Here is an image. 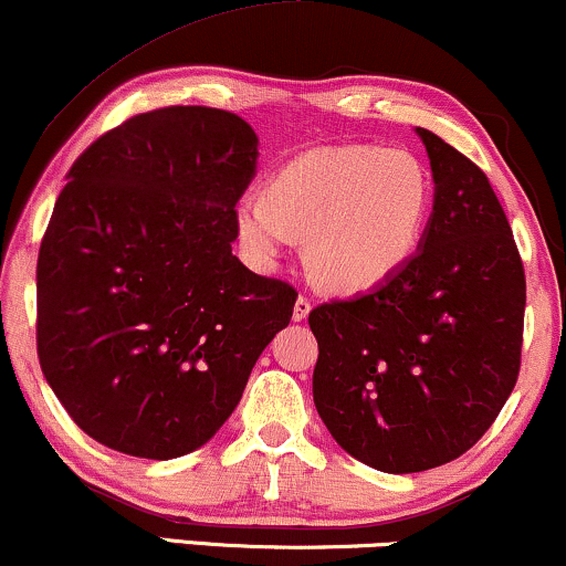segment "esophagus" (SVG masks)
I'll use <instances>...</instances> for the list:
<instances>
[{"label": "esophagus", "instance_id": "obj_1", "mask_svg": "<svg viewBox=\"0 0 566 566\" xmlns=\"http://www.w3.org/2000/svg\"><path fill=\"white\" fill-rule=\"evenodd\" d=\"M312 312V302L306 296H298L296 304H294V323H304L306 317H310Z\"/></svg>", "mask_w": 566, "mask_h": 566}]
</instances>
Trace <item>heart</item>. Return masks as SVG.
I'll return each mask as SVG.
<instances>
[{"label":"heart","instance_id":"1","mask_svg":"<svg viewBox=\"0 0 566 566\" xmlns=\"http://www.w3.org/2000/svg\"><path fill=\"white\" fill-rule=\"evenodd\" d=\"M432 186L409 151L336 146L291 159L264 193L235 205V230L256 268H275L296 239L325 289L365 294L394 281L424 239Z\"/></svg>","mask_w":566,"mask_h":566}]
</instances>
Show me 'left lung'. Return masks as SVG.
<instances>
[{
  "label": "left lung",
  "mask_w": 566,
  "mask_h": 566,
  "mask_svg": "<svg viewBox=\"0 0 566 566\" xmlns=\"http://www.w3.org/2000/svg\"><path fill=\"white\" fill-rule=\"evenodd\" d=\"M436 197L394 281L310 312L315 407L340 449L407 475L470 451L520 375L525 270L488 176L417 128Z\"/></svg>",
  "instance_id": "obj_1"
}]
</instances>
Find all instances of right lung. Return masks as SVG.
I'll use <instances>...</instances> for the list:
<instances>
[{
  "label": "right lung",
  "instance_id": "right-lung-1",
  "mask_svg": "<svg viewBox=\"0 0 566 566\" xmlns=\"http://www.w3.org/2000/svg\"><path fill=\"white\" fill-rule=\"evenodd\" d=\"M256 144L226 109L163 107L70 167L39 249L36 348L62 407L107 449L205 446L291 323L294 285L230 249Z\"/></svg>",
  "mask_w": 566,
  "mask_h": 566
}]
</instances>
